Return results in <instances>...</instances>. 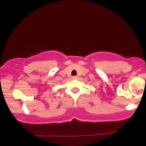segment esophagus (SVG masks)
Listing matches in <instances>:
<instances>
[{
	"instance_id": "1",
	"label": "esophagus",
	"mask_w": 146,
	"mask_h": 146,
	"mask_svg": "<svg viewBox=\"0 0 146 146\" xmlns=\"http://www.w3.org/2000/svg\"><path fill=\"white\" fill-rule=\"evenodd\" d=\"M77 76H73V77H72V78H73V79H76V78H77Z\"/></svg>"
}]
</instances>
